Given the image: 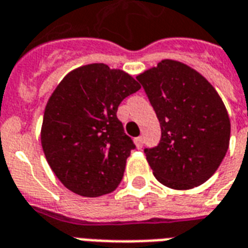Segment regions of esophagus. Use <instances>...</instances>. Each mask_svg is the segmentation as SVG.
Wrapping results in <instances>:
<instances>
[{
	"instance_id": "obj_1",
	"label": "esophagus",
	"mask_w": 248,
	"mask_h": 248,
	"mask_svg": "<svg viewBox=\"0 0 248 248\" xmlns=\"http://www.w3.org/2000/svg\"><path fill=\"white\" fill-rule=\"evenodd\" d=\"M135 144H137V147H138V148L143 147V138H142V137H138V138L135 139Z\"/></svg>"
}]
</instances>
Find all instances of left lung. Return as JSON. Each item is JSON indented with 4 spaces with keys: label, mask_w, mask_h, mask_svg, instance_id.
<instances>
[{
    "label": "left lung",
    "mask_w": 248,
    "mask_h": 248,
    "mask_svg": "<svg viewBox=\"0 0 248 248\" xmlns=\"http://www.w3.org/2000/svg\"><path fill=\"white\" fill-rule=\"evenodd\" d=\"M137 80L160 122L159 144L144 148L154 176L172 189L203 184L230 142V119L217 91L193 68L170 59Z\"/></svg>",
    "instance_id": "1"
}]
</instances>
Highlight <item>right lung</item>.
Masks as SVG:
<instances>
[{
    "label": "right lung",
    "mask_w": 248,
    "mask_h": 248,
    "mask_svg": "<svg viewBox=\"0 0 248 248\" xmlns=\"http://www.w3.org/2000/svg\"><path fill=\"white\" fill-rule=\"evenodd\" d=\"M139 89L129 73L94 63L73 69L51 94L42 147L51 170L73 193L98 197L119 185L135 144L117 110Z\"/></svg>",
    "instance_id": "right-lung-1"
}]
</instances>
